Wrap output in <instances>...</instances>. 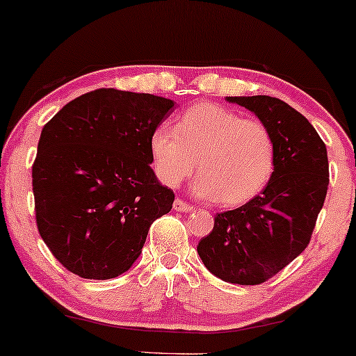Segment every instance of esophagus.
Segmentation results:
<instances>
[{"mask_svg":"<svg viewBox=\"0 0 356 356\" xmlns=\"http://www.w3.org/2000/svg\"><path fill=\"white\" fill-rule=\"evenodd\" d=\"M173 209H175V211H178V213H191L193 211V206L188 204L186 201H183V200L178 198V200H175Z\"/></svg>","mask_w":356,"mask_h":356,"instance_id":"obj_1","label":"esophagus"}]
</instances>
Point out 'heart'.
<instances>
[{
	"mask_svg": "<svg viewBox=\"0 0 356 356\" xmlns=\"http://www.w3.org/2000/svg\"><path fill=\"white\" fill-rule=\"evenodd\" d=\"M275 153L264 122L209 102L186 108L177 129L163 124L150 135L152 166L165 186H179L198 168L193 190L222 206L256 198L274 175Z\"/></svg>",
	"mask_w": 356,
	"mask_h": 356,
	"instance_id": "b5f03b06",
	"label": "heart"
}]
</instances>
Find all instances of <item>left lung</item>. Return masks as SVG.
<instances>
[{
	"mask_svg": "<svg viewBox=\"0 0 356 356\" xmlns=\"http://www.w3.org/2000/svg\"><path fill=\"white\" fill-rule=\"evenodd\" d=\"M269 127L275 170L256 198L214 216L198 244L209 272L239 285H257L291 264L310 243L328 190L327 147L307 118L269 95L227 97Z\"/></svg>",
	"mask_w": 356,
	"mask_h": 356,
	"instance_id": "1",
	"label": "left lung"
}]
</instances>
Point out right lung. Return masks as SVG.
<instances>
[{"label":"right lung","mask_w":356,"mask_h":356,"mask_svg":"<svg viewBox=\"0 0 356 356\" xmlns=\"http://www.w3.org/2000/svg\"><path fill=\"white\" fill-rule=\"evenodd\" d=\"M175 102L117 89L87 92L44 125L33 163L36 225L57 261L105 280L137 261L173 190L152 170L150 135Z\"/></svg>","instance_id":"right-lung-1"}]
</instances>
